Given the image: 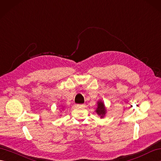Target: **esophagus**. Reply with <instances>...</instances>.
Returning a JSON list of instances; mask_svg holds the SVG:
<instances>
[{
  "label": "esophagus",
  "instance_id": "34e87169",
  "mask_svg": "<svg viewBox=\"0 0 161 161\" xmlns=\"http://www.w3.org/2000/svg\"><path fill=\"white\" fill-rule=\"evenodd\" d=\"M78 107H84L85 104H77Z\"/></svg>",
  "mask_w": 161,
  "mask_h": 161
}]
</instances>
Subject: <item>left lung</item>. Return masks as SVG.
<instances>
[{
  "instance_id": "1",
  "label": "left lung",
  "mask_w": 161,
  "mask_h": 161,
  "mask_svg": "<svg viewBox=\"0 0 161 161\" xmlns=\"http://www.w3.org/2000/svg\"><path fill=\"white\" fill-rule=\"evenodd\" d=\"M96 113L99 115H100L101 117H103V116L105 115V113H106L105 107H104L103 103H102L101 101L97 103V108L96 109Z\"/></svg>"
}]
</instances>
